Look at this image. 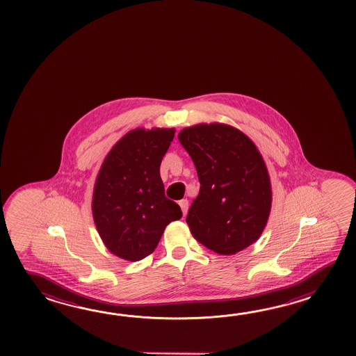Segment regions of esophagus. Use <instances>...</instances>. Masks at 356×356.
<instances>
[{
  "label": "esophagus",
  "instance_id": "34e87169",
  "mask_svg": "<svg viewBox=\"0 0 356 356\" xmlns=\"http://www.w3.org/2000/svg\"><path fill=\"white\" fill-rule=\"evenodd\" d=\"M179 206H181L183 215H186V213H187V210H188V200H186V198L181 200V201H179Z\"/></svg>",
  "mask_w": 356,
  "mask_h": 356
}]
</instances>
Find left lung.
<instances>
[{
	"label": "left lung",
	"mask_w": 356,
	"mask_h": 356,
	"mask_svg": "<svg viewBox=\"0 0 356 356\" xmlns=\"http://www.w3.org/2000/svg\"><path fill=\"white\" fill-rule=\"evenodd\" d=\"M178 138L201 184L186 219L191 233L224 256L247 248L262 234L273 200L256 145L242 131L221 123L181 129Z\"/></svg>",
	"instance_id": "obj_1"
}]
</instances>
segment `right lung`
I'll list each match as a JSON object with an SVG mask.
<instances>
[{
    "label": "right lung",
    "instance_id": "add662e5",
    "mask_svg": "<svg viewBox=\"0 0 356 356\" xmlns=\"http://www.w3.org/2000/svg\"><path fill=\"white\" fill-rule=\"evenodd\" d=\"M175 129H134L114 145L99 170L92 216L106 248L140 261L156 248L169 222L181 218L179 204L164 193L161 159Z\"/></svg>",
    "mask_w": 356,
    "mask_h": 356
}]
</instances>
